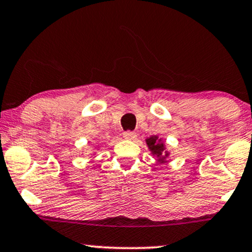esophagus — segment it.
I'll return each mask as SVG.
<instances>
[{"instance_id":"1","label":"esophagus","mask_w":252,"mask_h":252,"mask_svg":"<svg viewBox=\"0 0 252 252\" xmlns=\"http://www.w3.org/2000/svg\"><path fill=\"white\" fill-rule=\"evenodd\" d=\"M123 137L126 139H128V141H135L136 137H137V133L133 131H126L123 133Z\"/></svg>"}]
</instances>
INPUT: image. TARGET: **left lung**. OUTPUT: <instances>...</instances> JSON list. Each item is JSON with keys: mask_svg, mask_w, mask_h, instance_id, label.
<instances>
[{"mask_svg": "<svg viewBox=\"0 0 252 252\" xmlns=\"http://www.w3.org/2000/svg\"><path fill=\"white\" fill-rule=\"evenodd\" d=\"M145 143L151 155L157 158L158 163H166V159L170 157V151L166 149V145H165L163 139L159 138L157 135H152L145 139Z\"/></svg>", "mask_w": 252, "mask_h": 252, "instance_id": "1", "label": "left lung"}]
</instances>
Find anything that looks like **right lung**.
I'll use <instances>...</instances> for the list:
<instances>
[{"label":"right lung","mask_w":252,"mask_h":252,"mask_svg":"<svg viewBox=\"0 0 252 252\" xmlns=\"http://www.w3.org/2000/svg\"><path fill=\"white\" fill-rule=\"evenodd\" d=\"M97 148H98V146H97ZM97 150H98V149H97ZM94 154H95V152H93V155H94Z\"/></svg>","instance_id":"obj_1"}]
</instances>
